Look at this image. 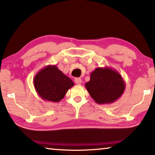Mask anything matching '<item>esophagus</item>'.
<instances>
[{"label":"esophagus","mask_w":155,"mask_h":155,"mask_svg":"<svg viewBox=\"0 0 155 155\" xmlns=\"http://www.w3.org/2000/svg\"><path fill=\"white\" fill-rule=\"evenodd\" d=\"M74 81L77 85H81V83H82V80H81V78H76L74 79Z\"/></svg>","instance_id":"1"}]
</instances>
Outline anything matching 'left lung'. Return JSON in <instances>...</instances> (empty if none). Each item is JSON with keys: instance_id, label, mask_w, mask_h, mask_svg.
<instances>
[{"instance_id": "left-lung-1", "label": "left lung", "mask_w": 155, "mask_h": 155, "mask_svg": "<svg viewBox=\"0 0 155 155\" xmlns=\"http://www.w3.org/2000/svg\"><path fill=\"white\" fill-rule=\"evenodd\" d=\"M85 87L98 104H111L116 101L125 90V81L116 70L110 67L96 68L91 73Z\"/></svg>"}]
</instances>
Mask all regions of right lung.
I'll list each match as a JSON object with an SVG mask.
<instances>
[{
    "mask_svg": "<svg viewBox=\"0 0 155 155\" xmlns=\"http://www.w3.org/2000/svg\"><path fill=\"white\" fill-rule=\"evenodd\" d=\"M33 85L39 96L44 101L57 103L64 98L74 83L56 65H46L35 74Z\"/></svg>",
    "mask_w": 155,
    "mask_h": 155,
    "instance_id": "right-lung-1",
    "label": "right lung"
}]
</instances>
